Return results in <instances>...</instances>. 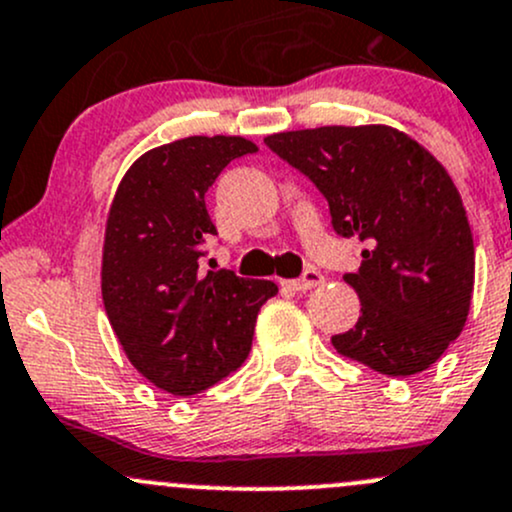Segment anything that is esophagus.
Masks as SVG:
<instances>
[{"instance_id":"esophagus-1","label":"esophagus","mask_w":512,"mask_h":512,"mask_svg":"<svg viewBox=\"0 0 512 512\" xmlns=\"http://www.w3.org/2000/svg\"><path fill=\"white\" fill-rule=\"evenodd\" d=\"M321 282H324V277H321V272L306 270L304 274H301L299 279H289V282H284V287L294 289V292H309V289L319 287Z\"/></svg>"}]
</instances>
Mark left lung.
<instances>
[{"mask_svg":"<svg viewBox=\"0 0 512 512\" xmlns=\"http://www.w3.org/2000/svg\"><path fill=\"white\" fill-rule=\"evenodd\" d=\"M267 147L309 176L333 230L365 242L360 316L333 348L390 378L437 363L466 324L473 294L471 225L454 181L427 149L387 125L270 134Z\"/></svg>","mask_w":512,"mask_h":512,"instance_id":"8db88e82","label":"left lung"}]
</instances>
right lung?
I'll use <instances>...</instances> for the list:
<instances>
[{
  "label": "right lung",
  "instance_id": "right-lung-1",
  "mask_svg": "<svg viewBox=\"0 0 512 512\" xmlns=\"http://www.w3.org/2000/svg\"><path fill=\"white\" fill-rule=\"evenodd\" d=\"M245 137H186L142 154L112 198L102 245V304L129 363L159 390L198 395L245 363L257 311L277 284L198 270L215 235L206 191Z\"/></svg>",
  "mask_w": 512,
  "mask_h": 512
}]
</instances>
